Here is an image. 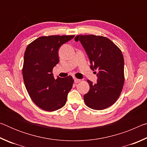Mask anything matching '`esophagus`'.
Instances as JSON below:
<instances>
[{
    "label": "esophagus",
    "instance_id": "34e87169",
    "mask_svg": "<svg viewBox=\"0 0 147 147\" xmlns=\"http://www.w3.org/2000/svg\"><path fill=\"white\" fill-rule=\"evenodd\" d=\"M74 82H75V83H78V82H80V80L76 78H74Z\"/></svg>",
    "mask_w": 147,
    "mask_h": 147
}]
</instances>
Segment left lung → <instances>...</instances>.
<instances>
[{
	"mask_svg": "<svg viewBox=\"0 0 147 147\" xmlns=\"http://www.w3.org/2000/svg\"><path fill=\"white\" fill-rule=\"evenodd\" d=\"M90 60L91 70H98L97 83L88 80L89 91L84 95L86 106L96 110L106 109L115 102L124 82V58L120 49L106 37L78 35Z\"/></svg>",
	"mask_w": 147,
	"mask_h": 147,
	"instance_id": "8db88e82",
	"label": "left lung"
}]
</instances>
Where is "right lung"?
Listing matches in <instances>:
<instances>
[{
	"label": "right lung",
	"mask_w": 147,
	"mask_h": 147,
	"mask_svg": "<svg viewBox=\"0 0 147 147\" xmlns=\"http://www.w3.org/2000/svg\"><path fill=\"white\" fill-rule=\"evenodd\" d=\"M74 37L41 36L26 47L23 67L24 85L32 100L43 110L54 111L61 108L73 88V77L56 79L53 70L59 61V47Z\"/></svg>",
	"instance_id": "1"
}]
</instances>
